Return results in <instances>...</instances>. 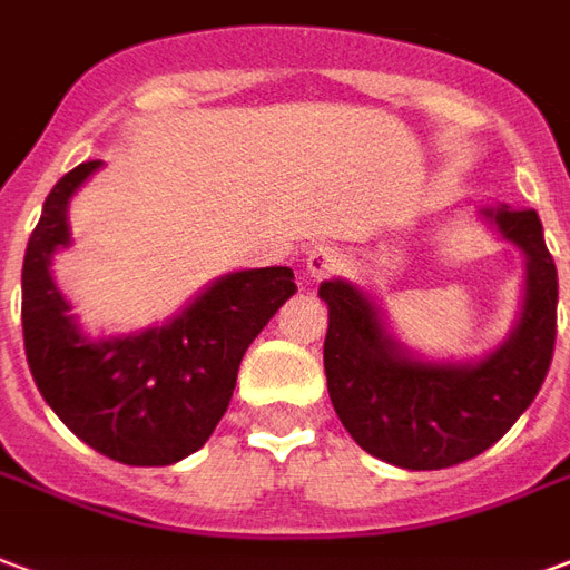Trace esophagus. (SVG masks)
<instances>
[{
  "mask_svg": "<svg viewBox=\"0 0 570 570\" xmlns=\"http://www.w3.org/2000/svg\"><path fill=\"white\" fill-rule=\"evenodd\" d=\"M344 259H341V250L338 247H332V244H317V247H311L307 250V259H305V268L311 277H332V274L338 272Z\"/></svg>",
  "mask_w": 570,
  "mask_h": 570,
  "instance_id": "obj_1",
  "label": "esophagus"
}]
</instances>
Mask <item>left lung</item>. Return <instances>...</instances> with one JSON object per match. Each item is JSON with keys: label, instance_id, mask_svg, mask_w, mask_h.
I'll list each match as a JSON object with an SVG mask.
<instances>
[{"label": "left lung", "instance_id": "1", "mask_svg": "<svg viewBox=\"0 0 570 570\" xmlns=\"http://www.w3.org/2000/svg\"><path fill=\"white\" fill-rule=\"evenodd\" d=\"M525 253L522 317L478 365L411 360L356 286L326 281L328 399L356 444L390 465L438 471L480 456L534 402L556 347L559 277L534 210H483Z\"/></svg>", "mask_w": 570, "mask_h": 570}]
</instances>
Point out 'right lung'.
<instances>
[{
	"label": "right lung",
	"mask_w": 570,
	"mask_h": 570,
	"mask_svg": "<svg viewBox=\"0 0 570 570\" xmlns=\"http://www.w3.org/2000/svg\"><path fill=\"white\" fill-rule=\"evenodd\" d=\"M99 166L102 159H90L57 180L27 244V362L45 402L83 444L124 465H171L217 429L244 353L296 293V277L284 265L226 274L163 328L87 341L48 265L69 244V199Z\"/></svg>",
	"instance_id": "add662e5"
}]
</instances>
